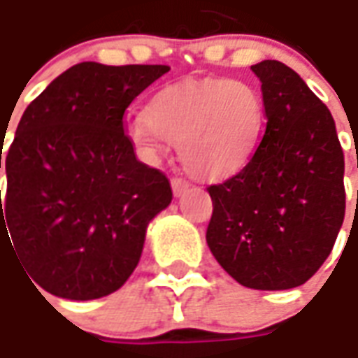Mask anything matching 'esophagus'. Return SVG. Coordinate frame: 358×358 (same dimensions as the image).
<instances>
[{
  "mask_svg": "<svg viewBox=\"0 0 358 358\" xmlns=\"http://www.w3.org/2000/svg\"><path fill=\"white\" fill-rule=\"evenodd\" d=\"M171 189H173L175 196H181V194H185L187 189H189V183H187L185 179L173 177V179H171Z\"/></svg>",
  "mask_w": 358,
  "mask_h": 358,
  "instance_id": "esophagus-1",
  "label": "esophagus"
}]
</instances>
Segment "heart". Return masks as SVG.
Returning <instances> with one entry per match:
<instances>
[{
	"label": "heart",
	"mask_w": 358,
	"mask_h": 358,
	"mask_svg": "<svg viewBox=\"0 0 358 358\" xmlns=\"http://www.w3.org/2000/svg\"><path fill=\"white\" fill-rule=\"evenodd\" d=\"M264 127L260 90L247 80L220 77L162 88L125 133L143 158H158L166 141L177 144L192 177L225 181L248 166Z\"/></svg>",
	"instance_id": "heart-1"
}]
</instances>
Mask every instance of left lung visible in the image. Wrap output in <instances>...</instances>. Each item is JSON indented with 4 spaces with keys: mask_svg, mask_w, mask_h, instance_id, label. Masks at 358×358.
I'll return each mask as SVG.
<instances>
[{
    "mask_svg": "<svg viewBox=\"0 0 358 358\" xmlns=\"http://www.w3.org/2000/svg\"><path fill=\"white\" fill-rule=\"evenodd\" d=\"M262 83L266 131L241 173L210 185L206 243L241 285H303L334 248L345 217L343 150L329 110L273 59L250 67Z\"/></svg>",
    "mask_w": 358,
    "mask_h": 358,
    "instance_id": "obj_1",
    "label": "left lung"
}]
</instances>
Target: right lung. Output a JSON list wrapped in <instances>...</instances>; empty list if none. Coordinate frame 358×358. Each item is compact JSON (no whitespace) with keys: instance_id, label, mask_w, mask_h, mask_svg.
<instances>
[{"instance_id":"obj_1","label":"right lung","mask_w":358,"mask_h":358,"mask_svg":"<svg viewBox=\"0 0 358 358\" xmlns=\"http://www.w3.org/2000/svg\"><path fill=\"white\" fill-rule=\"evenodd\" d=\"M167 71L78 63L22 113L5 158L1 250L13 248L48 293L100 299L138 264L146 227L173 192L159 169L136 159L123 115Z\"/></svg>"}]
</instances>
